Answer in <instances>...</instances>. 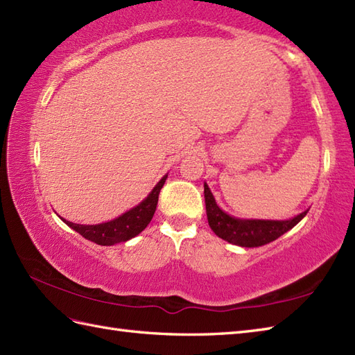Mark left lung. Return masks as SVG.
<instances>
[{
  "mask_svg": "<svg viewBox=\"0 0 355 355\" xmlns=\"http://www.w3.org/2000/svg\"><path fill=\"white\" fill-rule=\"evenodd\" d=\"M204 198L205 211L210 228L220 239L228 243L254 248V246L266 245L275 241L286 232H289L298 222L307 215V211L300 213L298 216L287 220H261V219H239L227 215L224 210L219 209L209 186L204 183Z\"/></svg>",
  "mask_w": 355,
  "mask_h": 355,
  "instance_id": "left-lung-1",
  "label": "left lung"
}]
</instances>
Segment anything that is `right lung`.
<instances>
[{
  "mask_svg": "<svg viewBox=\"0 0 355 355\" xmlns=\"http://www.w3.org/2000/svg\"><path fill=\"white\" fill-rule=\"evenodd\" d=\"M166 178L168 175H164L142 202L131 210L125 211L123 215H121L116 219L103 222V224H98V225L73 224V222H69L63 218L62 220L66 225H69L72 230H76V232L80 233L85 239H87V241L95 242L98 245L107 246V245H114L119 242H127L130 239L137 236L139 233H142L146 228V225L151 222L155 207H157V202H159V193Z\"/></svg>",
  "mask_w": 355,
  "mask_h": 355,
  "instance_id": "obj_1",
  "label": "right lung"
}]
</instances>
